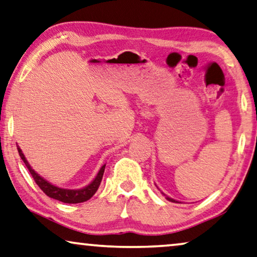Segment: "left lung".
I'll list each match as a JSON object with an SVG mask.
<instances>
[{"label":"left lung","instance_id":"obj_1","mask_svg":"<svg viewBox=\"0 0 257 257\" xmlns=\"http://www.w3.org/2000/svg\"><path fill=\"white\" fill-rule=\"evenodd\" d=\"M166 196V195H165ZM166 199H168L169 202H173V203H178L177 200H175V199H173V198H170V197H168V196H166Z\"/></svg>","mask_w":257,"mask_h":257}]
</instances>
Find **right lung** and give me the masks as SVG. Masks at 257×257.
Here are the masks:
<instances>
[{
  "label": "right lung",
  "instance_id": "1",
  "mask_svg": "<svg viewBox=\"0 0 257 257\" xmlns=\"http://www.w3.org/2000/svg\"><path fill=\"white\" fill-rule=\"evenodd\" d=\"M17 150H18V153H20L21 159L24 161L25 166H27V168L29 169L30 174L32 175L33 180H35L37 185L42 189L43 192L45 193L46 196L51 197V198L57 199V200H60V202H62V203L76 204V203H83V202H85V200L90 199L91 197L95 195V192L97 191L99 184H101V182H102L104 169H105V165H104L102 168L99 169L97 176H96L95 180L92 181L90 184L87 185V187H84L82 189H77V190H69V189L58 188V187H55V185H52L51 183H48V182L44 180L42 176H39V175L37 174L35 170L31 168V167H30L29 162L27 161V159H25L24 154L22 153L21 148L17 146Z\"/></svg>",
  "mask_w": 257,
  "mask_h": 257
}]
</instances>
